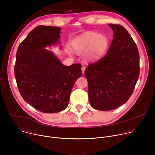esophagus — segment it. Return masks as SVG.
Returning <instances> with one entry per match:
<instances>
[{
  "label": "esophagus",
  "mask_w": 155,
  "mask_h": 155,
  "mask_svg": "<svg viewBox=\"0 0 155 155\" xmlns=\"http://www.w3.org/2000/svg\"><path fill=\"white\" fill-rule=\"evenodd\" d=\"M84 71H85V68L84 67V66H83V67L81 68V72H82V74H84Z\"/></svg>",
  "instance_id": "obj_1"
}]
</instances>
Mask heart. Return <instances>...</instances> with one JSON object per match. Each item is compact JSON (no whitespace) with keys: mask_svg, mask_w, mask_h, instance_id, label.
<instances>
[{"mask_svg":"<svg viewBox=\"0 0 155 155\" xmlns=\"http://www.w3.org/2000/svg\"><path fill=\"white\" fill-rule=\"evenodd\" d=\"M108 45L107 37L96 32L88 31L77 37L72 43V48L77 54L84 53L88 61L99 59L105 52Z\"/></svg>","mask_w":155,"mask_h":155,"instance_id":"1","label":"heart"}]
</instances>
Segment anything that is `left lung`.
I'll use <instances>...</instances> for the list:
<instances>
[{
  "label": "left lung",
  "instance_id": "left-lung-1",
  "mask_svg": "<svg viewBox=\"0 0 155 155\" xmlns=\"http://www.w3.org/2000/svg\"><path fill=\"white\" fill-rule=\"evenodd\" d=\"M114 38L107 54L88 65L84 75L88 97L96 110L108 111L125 104L138 80L139 54L136 43L122 26L109 24Z\"/></svg>",
  "mask_w": 155,
  "mask_h": 155
}]
</instances>
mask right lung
<instances>
[{
  "mask_svg": "<svg viewBox=\"0 0 155 155\" xmlns=\"http://www.w3.org/2000/svg\"><path fill=\"white\" fill-rule=\"evenodd\" d=\"M61 31L59 27H36L20 43L16 54L15 76L19 93L30 105L46 114L67 108L74 84L81 75V64L64 65L45 48L60 45Z\"/></svg>",
  "mask_w": 155,
  "mask_h": 155,
  "instance_id": "right-lung-1",
  "label": "right lung"
}]
</instances>
